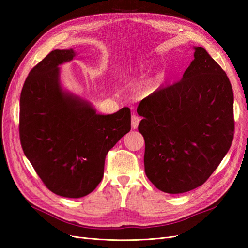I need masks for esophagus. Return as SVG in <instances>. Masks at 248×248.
Instances as JSON below:
<instances>
[{"instance_id": "1", "label": "esophagus", "mask_w": 248, "mask_h": 248, "mask_svg": "<svg viewBox=\"0 0 248 248\" xmlns=\"http://www.w3.org/2000/svg\"><path fill=\"white\" fill-rule=\"evenodd\" d=\"M140 118L137 115H132L131 116V127L132 129H137L138 126L140 124Z\"/></svg>"}]
</instances>
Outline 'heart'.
<instances>
[{
	"label": "heart",
	"instance_id": "obj_1",
	"mask_svg": "<svg viewBox=\"0 0 248 248\" xmlns=\"http://www.w3.org/2000/svg\"><path fill=\"white\" fill-rule=\"evenodd\" d=\"M157 81H158V78H157L156 80L148 82V84H147L146 87H145V89H144V93H145V94L152 93V92L154 91V90L156 89V87H157Z\"/></svg>",
	"mask_w": 248,
	"mask_h": 248
}]
</instances>
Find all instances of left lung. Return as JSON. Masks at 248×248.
<instances>
[{
    "label": "left lung",
    "mask_w": 248,
    "mask_h": 248,
    "mask_svg": "<svg viewBox=\"0 0 248 248\" xmlns=\"http://www.w3.org/2000/svg\"><path fill=\"white\" fill-rule=\"evenodd\" d=\"M182 79L159 89L138 107L145 139V172L156 188L170 193L204 184L234 139V94L229 78L205 48Z\"/></svg>",
    "instance_id": "left-lung-1"
}]
</instances>
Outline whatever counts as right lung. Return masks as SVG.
Listing matches in <instances>:
<instances>
[{
  "mask_svg": "<svg viewBox=\"0 0 248 248\" xmlns=\"http://www.w3.org/2000/svg\"><path fill=\"white\" fill-rule=\"evenodd\" d=\"M77 51L55 49L30 71L20 94L19 137L29 161L54 193L78 199L100 183L109 150L130 131V109L97 114L63 89L60 66Z\"/></svg>",
  "mask_w": 248,
  "mask_h": 248,
  "instance_id": "1",
  "label": "right lung"
}]
</instances>
